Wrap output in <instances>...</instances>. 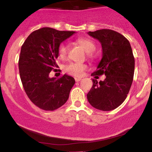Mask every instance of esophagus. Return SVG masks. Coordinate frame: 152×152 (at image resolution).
Segmentation results:
<instances>
[{
	"mask_svg": "<svg viewBox=\"0 0 152 152\" xmlns=\"http://www.w3.org/2000/svg\"><path fill=\"white\" fill-rule=\"evenodd\" d=\"M81 80V78H75V81H77V82H78V81H80Z\"/></svg>",
	"mask_w": 152,
	"mask_h": 152,
	"instance_id": "obj_1",
	"label": "esophagus"
}]
</instances>
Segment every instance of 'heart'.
Masks as SVG:
<instances>
[{
    "label": "heart",
    "instance_id": "1",
    "mask_svg": "<svg viewBox=\"0 0 152 152\" xmlns=\"http://www.w3.org/2000/svg\"><path fill=\"white\" fill-rule=\"evenodd\" d=\"M76 43L80 45L86 52H87V57L92 59L94 57L93 52L96 49V44L92 40L87 38H80L76 40ZM68 45L65 43L60 44L57 50V55L61 60H66L68 55ZM87 65L84 63H71L65 65L64 71L68 74L73 76H81L84 71L87 69Z\"/></svg>",
    "mask_w": 152,
    "mask_h": 152
}]
</instances>
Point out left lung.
<instances>
[{"mask_svg":"<svg viewBox=\"0 0 152 152\" xmlns=\"http://www.w3.org/2000/svg\"><path fill=\"white\" fill-rule=\"evenodd\" d=\"M88 34L98 40L103 49V57L91 76L105 75V79L99 82L92 79L87 100L97 109L111 111L124 101L132 85L135 70L132 48L128 40L114 30L102 29Z\"/></svg>","mask_w":152,"mask_h":152,"instance_id":"1","label":"left lung"}]
</instances>
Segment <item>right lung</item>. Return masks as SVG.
<instances>
[{"instance_id": "obj_1", "label": "right lung", "mask_w": 152, "mask_h": 152, "mask_svg": "<svg viewBox=\"0 0 152 152\" xmlns=\"http://www.w3.org/2000/svg\"><path fill=\"white\" fill-rule=\"evenodd\" d=\"M75 33L43 28L33 31L22 44L19 70L23 88L36 106L54 111L65 104L75 84V79L65 74L49 78L52 71H57L56 59L60 44Z\"/></svg>"}]
</instances>
